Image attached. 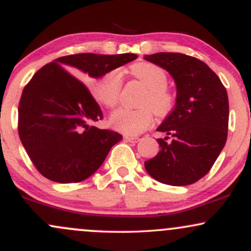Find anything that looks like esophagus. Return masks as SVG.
Returning a JSON list of instances; mask_svg holds the SVG:
<instances>
[{
    "instance_id": "obj_1",
    "label": "esophagus",
    "mask_w": 251,
    "mask_h": 251,
    "mask_svg": "<svg viewBox=\"0 0 251 251\" xmlns=\"http://www.w3.org/2000/svg\"><path fill=\"white\" fill-rule=\"evenodd\" d=\"M125 139H126V142H128V143H138L140 140L139 138L131 137V135H125Z\"/></svg>"
}]
</instances>
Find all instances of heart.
I'll list each match as a JSON object with an SVG mask.
<instances>
[{
    "instance_id": "1",
    "label": "heart",
    "mask_w": 251,
    "mask_h": 251,
    "mask_svg": "<svg viewBox=\"0 0 251 251\" xmlns=\"http://www.w3.org/2000/svg\"><path fill=\"white\" fill-rule=\"evenodd\" d=\"M131 73L148 87L142 99L143 107L117 109L111 116V125L126 135H137L151 127L153 111L157 116H166L175 105V94L166 87L165 71L153 63H138L131 67ZM123 88V76L119 70L106 72L94 86V96L106 107L113 108L119 102Z\"/></svg>"
}]
</instances>
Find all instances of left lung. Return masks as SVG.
Here are the masks:
<instances>
[{"label": "left lung", "instance_id": "obj_1", "mask_svg": "<svg viewBox=\"0 0 251 251\" xmlns=\"http://www.w3.org/2000/svg\"><path fill=\"white\" fill-rule=\"evenodd\" d=\"M145 60L171 74L177 86L174 111L157 131L159 152L145 162L151 177L183 186L203 178L226 145L229 100L223 83L206 63L180 53H155Z\"/></svg>", "mask_w": 251, "mask_h": 251}]
</instances>
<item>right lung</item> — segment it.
<instances>
[{
    "mask_svg": "<svg viewBox=\"0 0 251 251\" xmlns=\"http://www.w3.org/2000/svg\"><path fill=\"white\" fill-rule=\"evenodd\" d=\"M131 53L73 54L45 65L31 77L19 103V135L37 171L57 183H79L92 176L123 135L93 123L103 116L82 77H100L133 61Z\"/></svg>",
    "mask_w": 251,
    "mask_h": 251,
    "instance_id": "obj_1",
    "label": "right lung"
}]
</instances>
